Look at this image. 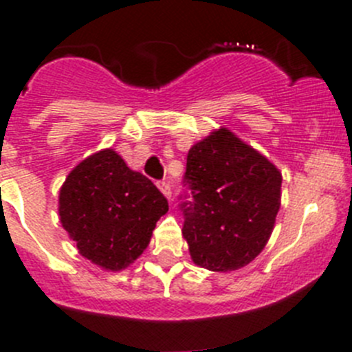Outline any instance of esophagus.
Here are the masks:
<instances>
[{
    "label": "esophagus",
    "instance_id": "34e87169",
    "mask_svg": "<svg viewBox=\"0 0 352 352\" xmlns=\"http://www.w3.org/2000/svg\"><path fill=\"white\" fill-rule=\"evenodd\" d=\"M158 189L162 190L163 196H165L166 199L172 197V187H170L168 182H165V180H162V182H158Z\"/></svg>",
    "mask_w": 352,
    "mask_h": 352
}]
</instances>
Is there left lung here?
I'll use <instances>...</instances> for the list:
<instances>
[{
  "label": "left lung",
  "instance_id": "obj_1",
  "mask_svg": "<svg viewBox=\"0 0 352 352\" xmlns=\"http://www.w3.org/2000/svg\"><path fill=\"white\" fill-rule=\"evenodd\" d=\"M281 173L226 127L187 155L184 239L192 261L209 271H235L267 243L281 204ZM182 197V196H180Z\"/></svg>",
  "mask_w": 352,
  "mask_h": 352
}]
</instances>
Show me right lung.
<instances>
[{"instance_id":"obj_1","label":"right lung","mask_w":352,"mask_h":352,"mask_svg":"<svg viewBox=\"0 0 352 352\" xmlns=\"http://www.w3.org/2000/svg\"><path fill=\"white\" fill-rule=\"evenodd\" d=\"M168 201L143 173L112 150L88 156L67 175L59 192V216L83 257L120 271L148 247Z\"/></svg>"}]
</instances>
